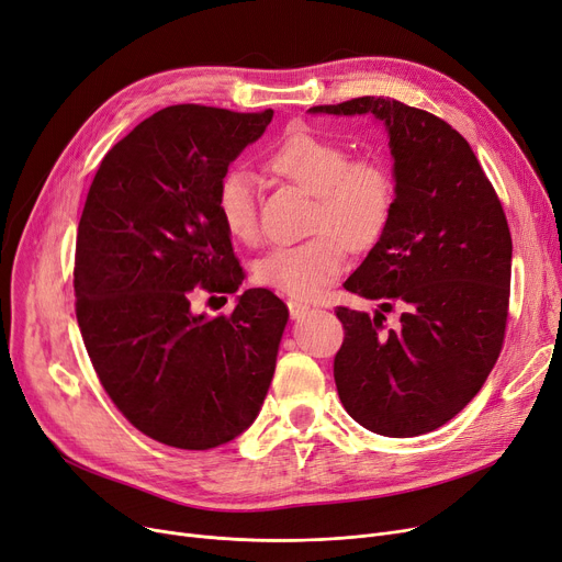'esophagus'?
Listing matches in <instances>:
<instances>
[{"mask_svg":"<svg viewBox=\"0 0 562 562\" xmlns=\"http://www.w3.org/2000/svg\"><path fill=\"white\" fill-rule=\"evenodd\" d=\"M289 314H291V319H294V322H301V319H305V314H310V307L303 305V303L291 301L289 303Z\"/></svg>","mask_w":562,"mask_h":562,"instance_id":"obj_1","label":"esophagus"}]
</instances>
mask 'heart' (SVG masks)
Segmentation results:
<instances>
[{"label":"heart","instance_id":"obj_1","mask_svg":"<svg viewBox=\"0 0 562 562\" xmlns=\"http://www.w3.org/2000/svg\"><path fill=\"white\" fill-rule=\"evenodd\" d=\"M266 165L312 194L307 229L316 236L268 252L255 266V280L294 301H314L345 271L347 246L364 250L383 234L395 200L393 177L381 160H349L345 144L310 131L286 133ZM215 211L234 240H259L257 190L246 169H229L217 181Z\"/></svg>","mask_w":562,"mask_h":562}]
</instances>
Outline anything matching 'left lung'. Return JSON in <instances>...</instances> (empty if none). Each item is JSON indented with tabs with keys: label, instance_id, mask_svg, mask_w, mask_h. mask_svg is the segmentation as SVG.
Listing matches in <instances>:
<instances>
[{
	"label": "left lung",
	"instance_id": "1",
	"mask_svg": "<svg viewBox=\"0 0 562 562\" xmlns=\"http://www.w3.org/2000/svg\"><path fill=\"white\" fill-rule=\"evenodd\" d=\"M312 114H372L385 126L395 200L376 246L345 289L381 301L337 307L345 341L335 356L337 395L349 416L381 436L434 431L467 406L498 360L509 303L512 236L498 194L443 119L383 95ZM402 310L382 330L383 311Z\"/></svg>",
	"mask_w": 562,
	"mask_h": 562
}]
</instances>
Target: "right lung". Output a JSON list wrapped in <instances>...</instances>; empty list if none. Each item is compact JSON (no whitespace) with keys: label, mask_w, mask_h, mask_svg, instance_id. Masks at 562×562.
<instances>
[{"label":"right lung","mask_w":562,"mask_h":562,"mask_svg":"<svg viewBox=\"0 0 562 562\" xmlns=\"http://www.w3.org/2000/svg\"><path fill=\"white\" fill-rule=\"evenodd\" d=\"M273 110L172 105L103 158L76 246V314L105 393L142 434L209 450L246 431L271 385L286 305L248 289L229 316L194 314L198 291L236 294L243 268L215 186Z\"/></svg>","instance_id":"add662e5"}]
</instances>
